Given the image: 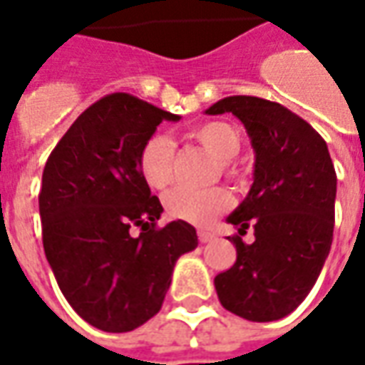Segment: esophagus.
<instances>
[{"label":"esophagus","instance_id":"esophagus-1","mask_svg":"<svg viewBox=\"0 0 365 365\" xmlns=\"http://www.w3.org/2000/svg\"><path fill=\"white\" fill-rule=\"evenodd\" d=\"M197 238H199V242H209V240H213V235L209 232V230H197Z\"/></svg>","mask_w":365,"mask_h":365}]
</instances>
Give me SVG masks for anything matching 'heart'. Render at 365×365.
Listing matches in <instances>:
<instances>
[{"instance_id": "obj_1", "label": "heart", "mask_w": 365, "mask_h": 365, "mask_svg": "<svg viewBox=\"0 0 365 365\" xmlns=\"http://www.w3.org/2000/svg\"><path fill=\"white\" fill-rule=\"evenodd\" d=\"M191 136L203 148L222 160L225 174L235 178L237 170L230 160L242 148V136L225 120H211L197 127ZM138 172L144 183L152 190H166L174 180V143L164 135H152L146 138L138 152ZM232 203V197L222 187L209 190H191V187H175L164 197V205L170 217L178 221L191 222L205 227L217 215L225 213Z\"/></svg>"}]
</instances>
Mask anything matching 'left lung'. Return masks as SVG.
Segmentation results:
<instances>
[{"instance_id":"obj_1","label":"left lung","mask_w":365,"mask_h":365,"mask_svg":"<svg viewBox=\"0 0 365 365\" xmlns=\"http://www.w3.org/2000/svg\"><path fill=\"white\" fill-rule=\"evenodd\" d=\"M205 113L238 117L256 152L252 187L227 219L238 229L229 237L237 262L215 277V289L230 313L277 321L309 295L330 252L336 172L329 148L307 120L262 97H225ZM248 228L250 245L242 240Z\"/></svg>"}]
</instances>
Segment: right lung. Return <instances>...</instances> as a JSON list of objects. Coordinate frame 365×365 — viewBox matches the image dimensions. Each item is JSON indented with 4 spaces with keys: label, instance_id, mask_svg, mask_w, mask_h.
<instances>
[{
    "label": "right lung",
    "instance_id": "obj_1",
    "mask_svg": "<svg viewBox=\"0 0 365 365\" xmlns=\"http://www.w3.org/2000/svg\"><path fill=\"white\" fill-rule=\"evenodd\" d=\"M178 119L111 93L74 120L46 160L38 193L46 260L72 309L105 332L135 330L158 313L175 262L197 246L190 222L156 227L164 209L138 172L144 140Z\"/></svg>",
    "mask_w": 365,
    "mask_h": 365
}]
</instances>
